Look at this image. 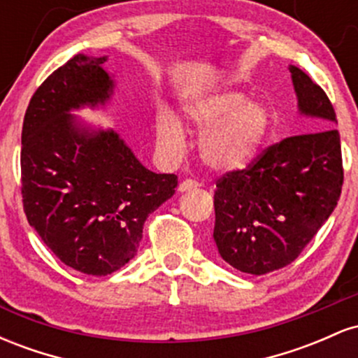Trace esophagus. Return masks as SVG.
I'll return each instance as SVG.
<instances>
[{"instance_id": "esophagus-1", "label": "esophagus", "mask_w": 358, "mask_h": 358, "mask_svg": "<svg viewBox=\"0 0 358 358\" xmlns=\"http://www.w3.org/2000/svg\"><path fill=\"white\" fill-rule=\"evenodd\" d=\"M199 187H200V183L196 182V180L187 178V180H183L182 183H180L178 190L180 192H190V190H193V188H199Z\"/></svg>"}]
</instances>
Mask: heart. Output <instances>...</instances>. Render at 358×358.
<instances>
[{
  "mask_svg": "<svg viewBox=\"0 0 358 358\" xmlns=\"http://www.w3.org/2000/svg\"><path fill=\"white\" fill-rule=\"evenodd\" d=\"M196 131H205L200 141L202 159L213 170L232 171L249 165L271 131L269 108L261 101H249L236 89L217 90L193 99L185 108ZM156 139L165 150L178 153L185 146L182 122L171 113L156 119Z\"/></svg>",
  "mask_w": 358,
  "mask_h": 358,
  "instance_id": "b5f03b06",
  "label": "heart"
}]
</instances>
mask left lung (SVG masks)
Segmentation results:
<instances>
[{
    "instance_id": "8db88e82",
    "label": "left lung",
    "mask_w": 358,
    "mask_h": 358,
    "mask_svg": "<svg viewBox=\"0 0 358 358\" xmlns=\"http://www.w3.org/2000/svg\"><path fill=\"white\" fill-rule=\"evenodd\" d=\"M301 114L322 131L285 138L217 180L213 239L225 262L268 274L291 264L331 215L343 185L336 114L324 90L291 65Z\"/></svg>"
}]
</instances>
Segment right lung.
I'll list each match as a JSON object with an SVG mask.
<instances>
[{"mask_svg":"<svg viewBox=\"0 0 358 358\" xmlns=\"http://www.w3.org/2000/svg\"><path fill=\"white\" fill-rule=\"evenodd\" d=\"M104 62L79 53L43 80L24 113L20 158L28 224L64 264L90 276L134 257L148 215L178 183L146 170L114 131L89 133L69 114L109 99Z\"/></svg>","mask_w":358,"mask_h":358,"instance_id":"1","label":"right lung"}]
</instances>
